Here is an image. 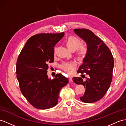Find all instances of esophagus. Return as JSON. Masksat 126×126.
Returning a JSON list of instances; mask_svg holds the SVG:
<instances>
[{"label":"esophagus","instance_id":"34e87169","mask_svg":"<svg viewBox=\"0 0 126 126\" xmlns=\"http://www.w3.org/2000/svg\"><path fill=\"white\" fill-rule=\"evenodd\" d=\"M72 79H73V76L72 75H69V79L70 82L72 81Z\"/></svg>","mask_w":126,"mask_h":126}]
</instances>
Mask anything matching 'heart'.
Listing matches in <instances>:
<instances>
[{
	"mask_svg": "<svg viewBox=\"0 0 126 126\" xmlns=\"http://www.w3.org/2000/svg\"><path fill=\"white\" fill-rule=\"evenodd\" d=\"M67 47L70 50L74 51L76 50V56L79 60H84L88 56L89 53V48L87 44H81L80 39L75 36H69L66 40ZM56 48L54 50V53H56ZM77 63L75 61L72 62H65L61 64V68L66 73L72 74L75 71Z\"/></svg>",
	"mask_w": 126,
	"mask_h": 126,
	"instance_id": "1",
	"label": "heart"
}]
</instances>
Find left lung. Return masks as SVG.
Here are the masks:
<instances>
[{"label": "left lung", "mask_w": 126, "mask_h": 126, "mask_svg": "<svg viewBox=\"0 0 126 126\" xmlns=\"http://www.w3.org/2000/svg\"><path fill=\"white\" fill-rule=\"evenodd\" d=\"M74 32L87 43L89 53L79 67L78 73L86 74L88 78H73L77 84L85 89L82 102L91 103L102 99L111 85L114 59L111 51L99 37L87 29H75ZM85 76V75H84Z\"/></svg>", "instance_id": "1"}]
</instances>
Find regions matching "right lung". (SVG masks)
<instances>
[{
	"label": "right lung",
	"mask_w": 126,
	"mask_h": 126,
	"mask_svg": "<svg viewBox=\"0 0 126 126\" xmlns=\"http://www.w3.org/2000/svg\"><path fill=\"white\" fill-rule=\"evenodd\" d=\"M65 33H39L28 40L16 62V78L20 90L36 109L52 108L58 104L61 89L68 79L61 74L49 79L48 64L54 62V46Z\"/></svg>",
	"instance_id": "add662e5"
}]
</instances>
